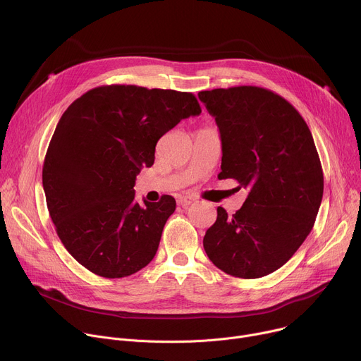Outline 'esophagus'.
I'll return each mask as SVG.
<instances>
[{
    "mask_svg": "<svg viewBox=\"0 0 361 361\" xmlns=\"http://www.w3.org/2000/svg\"><path fill=\"white\" fill-rule=\"evenodd\" d=\"M194 201H195V198L188 197V195H183V197H180V198H178V204H180V205H183V207H187V205L192 204Z\"/></svg>",
    "mask_w": 361,
    "mask_h": 361,
    "instance_id": "34e87169",
    "label": "esophagus"
}]
</instances>
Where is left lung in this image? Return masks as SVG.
I'll return each mask as SVG.
<instances>
[{
  "label": "left lung",
  "mask_w": 361,
  "mask_h": 361,
  "mask_svg": "<svg viewBox=\"0 0 361 361\" xmlns=\"http://www.w3.org/2000/svg\"><path fill=\"white\" fill-rule=\"evenodd\" d=\"M198 98L220 130L219 178L248 188L235 214L217 209L204 250L230 276H267L291 259L320 209L324 178L313 135L287 99L262 87L200 91Z\"/></svg>",
  "instance_id": "1"
}]
</instances>
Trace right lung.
Returning a JSON list of instances; mask_svg holds the SVG:
<instances>
[{"label": "right lung", "instance_id": "obj_1", "mask_svg": "<svg viewBox=\"0 0 361 361\" xmlns=\"http://www.w3.org/2000/svg\"><path fill=\"white\" fill-rule=\"evenodd\" d=\"M200 113L191 92L137 85L92 88L66 110L45 154L42 187L61 243L87 270L121 279L154 259L176 200L140 205L135 177L154 164L157 141Z\"/></svg>", "mask_w": 361, "mask_h": 361}]
</instances>
